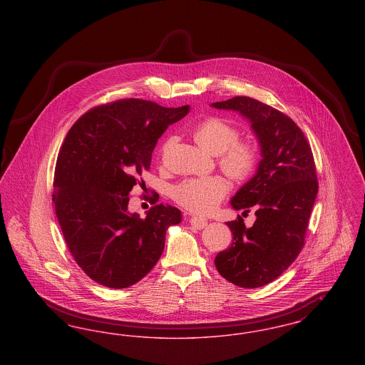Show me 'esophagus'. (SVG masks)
<instances>
[{
  "label": "esophagus",
  "mask_w": 365,
  "mask_h": 365,
  "mask_svg": "<svg viewBox=\"0 0 365 365\" xmlns=\"http://www.w3.org/2000/svg\"><path fill=\"white\" fill-rule=\"evenodd\" d=\"M190 223L191 226H194L195 228L201 230V228L207 227V225H208V220H207L205 217H200V216H194V215H192L190 217Z\"/></svg>",
  "instance_id": "obj_1"
}]
</instances>
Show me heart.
<instances>
[{
  "label": "heart",
  "mask_w": 365,
  "mask_h": 365,
  "mask_svg": "<svg viewBox=\"0 0 365 365\" xmlns=\"http://www.w3.org/2000/svg\"><path fill=\"white\" fill-rule=\"evenodd\" d=\"M191 135L204 150L217 156L219 167L232 180H245L256 171L260 158L259 145L252 139H240L238 128L226 119L207 118L192 128ZM170 142L163 146L161 155ZM227 192L228 185L219 175L186 178L171 187L175 202L194 213L212 212Z\"/></svg>",
  "instance_id": "b5f03b06"
}]
</instances>
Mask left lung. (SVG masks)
<instances>
[{
    "label": "left lung",
    "mask_w": 365,
    "mask_h": 365,
    "mask_svg": "<svg viewBox=\"0 0 365 365\" xmlns=\"http://www.w3.org/2000/svg\"><path fill=\"white\" fill-rule=\"evenodd\" d=\"M212 106L242 113L260 142L257 173L231 200L243 215L253 209L256 222L250 228L241 216L228 222L234 241L215 259L223 278L256 289L280 277L305 245L319 190L312 149L289 116L259 100L238 96Z\"/></svg>",
    "instance_id": "1"
}]
</instances>
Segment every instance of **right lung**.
Masks as SVG:
<instances>
[{"label":"right lung","mask_w":365,"mask_h":365,"mask_svg":"<svg viewBox=\"0 0 365 365\" xmlns=\"http://www.w3.org/2000/svg\"><path fill=\"white\" fill-rule=\"evenodd\" d=\"M187 112L189 105L123 98L91 108L71 127L56 161L53 202L73 260L94 282L110 289L139 282L160 259L167 228L180 223L171 205H155L143 219L128 213V194L150 170L157 139Z\"/></svg>","instance_id":"obj_1"}]
</instances>
